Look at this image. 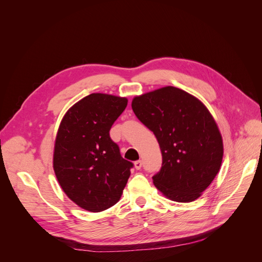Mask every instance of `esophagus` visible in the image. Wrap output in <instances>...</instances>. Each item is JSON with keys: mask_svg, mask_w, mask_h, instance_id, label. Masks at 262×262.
<instances>
[{"mask_svg": "<svg viewBox=\"0 0 262 262\" xmlns=\"http://www.w3.org/2000/svg\"><path fill=\"white\" fill-rule=\"evenodd\" d=\"M135 168H136L137 170H140V169L142 168V162H141V161L135 162Z\"/></svg>", "mask_w": 262, "mask_h": 262, "instance_id": "obj_1", "label": "esophagus"}]
</instances>
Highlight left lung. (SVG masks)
I'll return each mask as SVG.
<instances>
[{"instance_id": "8db88e82", "label": "left lung", "mask_w": 262, "mask_h": 262, "mask_svg": "<svg viewBox=\"0 0 262 262\" xmlns=\"http://www.w3.org/2000/svg\"><path fill=\"white\" fill-rule=\"evenodd\" d=\"M132 107L160 144L163 163L157 189L176 202H192L220 171L223 140L207 107L195 96L167 86L136 96Z\"/></svg>"}]
</instances>
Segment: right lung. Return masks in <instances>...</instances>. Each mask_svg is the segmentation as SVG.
I'll list each match as a JSON object with an SVG mask.
<instances>
[{"mask_svg": "<svg viewBox=\"0 0 262 262\" xmlns=\"http://www.w3.org/2000/svg\"><path fill=\"white\" fill-rule=\"evenodd\" d=\"M127 98L92 93L64 115L55 141L54 171L67 197L91 212L115 205L125 188L133 163L124 160L110 129Z\"/></svg>", "mask_w": 262, "mask_h": 262, "instance_id": "1", "label": "right lung"}]
</instances>
